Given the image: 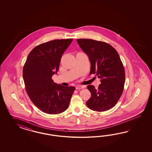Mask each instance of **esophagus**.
<instances>
[{"label":"esophagus","mask_w":152,"mask_h":152,"mask_svg":"<svg viewBox=\"0 0 152 152\" xmlns=\"http://www.w3.org/2000/svg\"><path fill=\"white\" fill-rule=\"evenodd\" d=\"M83 88V86H81V85H77L76 86V90H80V89H82Z\"/></svg>","instance_id":"obj_1"}]
</instances>
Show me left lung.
Wrapping results in <instances>:
<instances>
[{"label":"left lung","mask_w":152,"mask_h":152,"mask_svg":"<svg viewBox=\"0 0 152 152\" xmlns=\"http://www.w3.org/2000/svg\"><path fill=\"white\" fill-rule=\"evenodd\" d=\"M78 45L88 56L91 63L90 74L100 78L96 89L87 88L91 96L86 104L95 111H105L115 106L121 96L125 83L124 67L119 55L110 45L91 39H77Z\"/></svg>","instance_id":"left-lung-1"}]
</instances>
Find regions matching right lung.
Instances as JSON below:
<instances>
[{"mask_svg":"<svg viewBox=\"0 0 152 152\" xmlns=\"http://www.w3.org/2000/svg\"><path fill=\"white\" fill-rule=\"evenodd\" d=\"M73 39H55L35 47L28 56L23 69L26 90L42 111L57 114L66 110L75 90L54 83L62 56Z\"/></svg>","mask_w":152,"mask_h":152,"instance_id":"right-lung-1","label":"right lung"}]
</instances>
